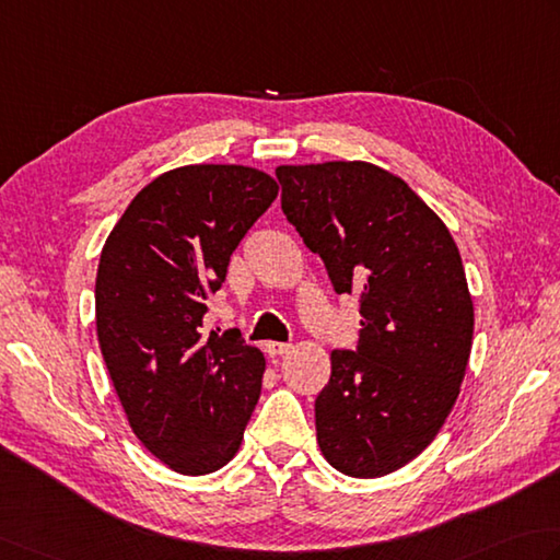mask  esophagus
<instances>
[{
  "label": "esophagus",
  "instance_id": "34e87169",
  "mask_svg": "<svg viewBox=\"0 0 560 560\" xmlns=\"http://www.w3.org/2000/svg\"><path fill=\"white\" fill-rule=\"evenodd\" d=\"M265 352H267L271 359H277V357L289 354V352H291V345H283V342H267V345H265Z\"/></svg>",
  "mask_w": 560,
  "mask_h": 560
}]
</instances>
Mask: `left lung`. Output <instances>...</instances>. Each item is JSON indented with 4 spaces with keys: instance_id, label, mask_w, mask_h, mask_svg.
I'll return each mask as SVG.
<instances>
[{
    "instance_id": "1",
    "label": "left lung",
    "mask_w": 560,
    "mask_h": 560,
    "mask_svg": "<svg viewBox=\"0 0 560 560\" xmlns=\"http://www.w3.org/2000/svg\"><path fill=\"white\" fill-rule=\"evenodd\" d=\"M281 208L337 293H361L354 352L335 349L315 400L317 444L352 478H381L432 444L462 390L474 301L444 221L371 162L281 164Z\"/></svg>"
}]
</instances>
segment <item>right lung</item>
Here are the masks:
<instances>
[{
    "instance_id": "right-lung-1",
    "label": "right lung",
    "mask_w": 560,
    "mask_h": 560,
    "mask_svg": "<svg viewBox=\"0 0 560 560\" xmlns=\"http://www.w3.org/2000/svg\"><path fill=\"white\" fill-rule=\"evenodd\" d=\"M279 196L245 164H186L142 186L96 271V337L130 430L184 476L223 468L259 400L265 354L237 330L206 335V295Z\"/></svg>"
}]
</instances>
